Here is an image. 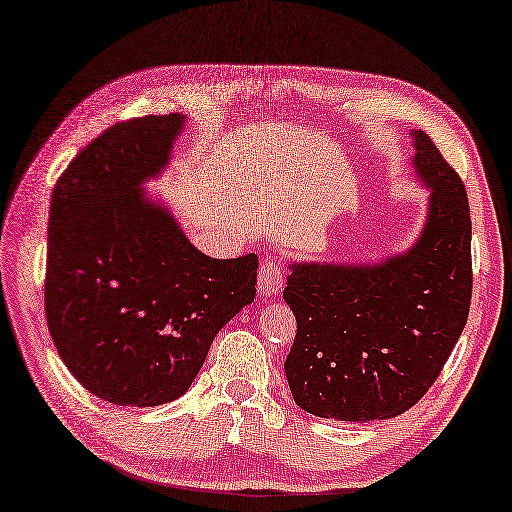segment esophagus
<instances>
[{"mask_svg":"<svg viewBox=\"0 0 512 512\" xmlns=\"http://www.w3.org/2000/svg\"><path fill=\"white\" fill-rule=\"evenodd\" d=\"M283 286V272L277 261L272 258H265L261 263V270H258V295L270 300V297H277Z\"/></svg>","mask_w":512,"mask_h":512,"instance_id":"1","label":"esophagus"}]
</instances>
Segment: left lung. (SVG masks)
I'll return each mask as SVG.
<instances>
[{"mask_svg": "<svg viewBox=\"0 0 512 512\" xmlns=\"http://www.w3.org/2000/svg\"><path fill=\"white\" fill-rule=\"evenodd\" d=\"M412 169L428 212L403 254L377 263H290L283 300L297 320L288 387L304 412L382 421L410 410L467 325L471 219L465 185L423 130Z\"/></svg>", "mask_w": 512, "mask_h": 512, "instance_id": "left-lung-1", "label": "left lung"}]
</instances>
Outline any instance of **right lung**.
Listing matches in <instances>:
<instances>
[{"label": "right lung", "mask_w": 512, "mask_h": 512, "mask_svg": "<svg viewBox=\"0 0 512 512\" xmlns=\"http://www.w3.org/2000/svg\"><path fill=\"white\" fill-rule=\"evenodd\" d=\"M183 114L116 123L52 190L45 316L75 380L114 405L171 403L226 322L256 297L258 258L201 254L162 201Z\"/></svg>", "instance_id": "1"}]
</instances>
